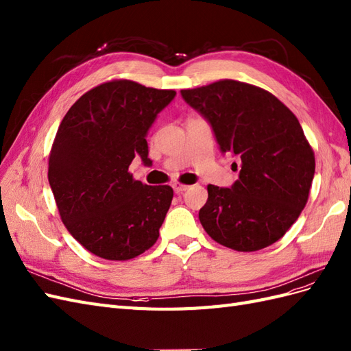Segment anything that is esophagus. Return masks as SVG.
Returning a JSON list of instances; mask_svg holds the SVG:
<instances>
[{
    "mask_svg": "<svg viewBox=\"0 0 351 351\" xmlns=\"http://www.w3.org/2000/svg\"><path fill=\"white\" fill-rule=\"evenodd\" d=\"M172 188H173V191H175L176 194H181V193L186 191V189H188L189 186L185 185V184H181V182H175V184H172Z\"/></svg>",
    "mask_w": 351,
    "mask_h": 351,
    "instance_id": "34e87169",
    "label": "esophagus"
}]
</instances>
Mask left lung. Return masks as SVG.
Masks as SVG:
<instances>
[{
    "label": "left lung",
    "mask_w": 351,
    "mask_h": 351,
    "mask_svg": "<svg viewBox=\"0 0 351 351\" xmlns=\"http://www.w3.org/2000/svg\"><path fill=\"white\" fill-rule=\"evenodd\" d=\"M181 95L212 125L220 152L241 162L231 188L207 186L198 213L204 231L237 252L272 245L302 213L315 176V153L298 119L275 95L232 79Z\"/></svg>",
    "instance_id": "1"
}]
</instances>
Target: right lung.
Returning <instances> with one entry per match:
<instances>
[{"instance_id":"add662e5","label":"right lung","mask_w":351,"mask_h":351,"mask_svg":"<svg viewBox=\"0 0 351 351\" xmlns=\"http://www.w3.org/2000/svg\"><path fill=\"white\" fill-rule=\"evenodd\" d=\"M173 89L114 79L89 89L69 108L49 152L48 181L67 231L89 253L129 260L153 247L173 198L128 172L148 158L147 134Z\"/></svg>"}]
</instances>
